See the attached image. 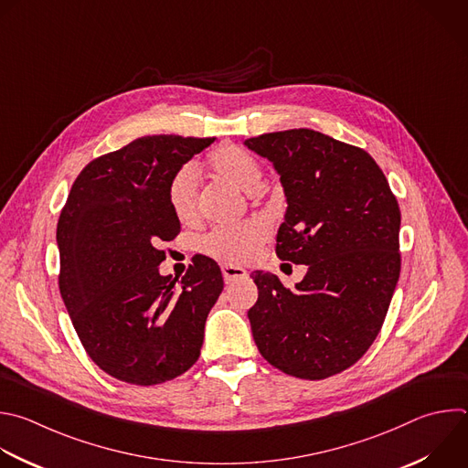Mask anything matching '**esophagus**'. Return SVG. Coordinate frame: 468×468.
I'll return each mask as SVG.
<instances>
[{"instance_id":"esophagus-1","label":"esophagus","mask_w":468,"mask_h":468,"mask_svg":"<svg viewBox=\"0 0 468 468\" xmlns=\"http://www.w3.org/2000/svg\"><path fill=\"white\" fill-rule=\"evenodd\" d=\"M222 275H224L226 282H233V281H239V279H244L248 275V271L244 268H240V266L224 264L222 266Z\"/></svg>"}]
</instances>
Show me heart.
Masks as SVG:
<instances>
[{"label": "heart", "mask_w": 468, "mask_h": 468, "mask_svg": "<svg viewBox=\"0 0 468 468\" xmlns=\"http://www.w3.org/2000/svg\"><path fill=\"white\" fill-rule=\"evenodd\" d=\"M209 171L246 193H255L262 184V164L246 148L224 143L207 160ZM167 202L175 218L182 224H195L200 218V193L197 171L184 165L175 173L167 187ZM268 239V226L262 220H246L233 226L215 228L202 239V251L220 262L244 264Z\"/></svg>", "instance_id": "b5f03b06"}]
</instances>
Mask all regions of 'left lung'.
<instances>
[{"instance_id":"1","label":"left lung","mask_w":468,"mask_h":468,"mask_svg":"<svg viewBox=\"0 0 468 468\" xmlns=\"http://www.w3.org/2000/svg\"><path fill=\"white\" fill-rule=\"evenodd\" d=\"M281 176L288 209L277 231L281 261L306 264L295 290L253 271L248 310L259 353L279 371L324 380L373 346L400 275V209L371 155L310 128L244 141Z\"/></svg>"}]
</instances>
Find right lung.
<instances>
[{"mask_svg": "<svg viewBox=\"0 0 468 468\" xmlns=\"http://www.w3.org/2000/svg\"><path fill=\"white\" fill-rule=\"evenodd\" d=\"M215 137L146 135L99 155L62 207L58 288L88 356L110 377L155 386L200 356L204 327L224 279L195 255L180 284L160 275L162 242L180 233L167 187Z\"/></svg>", "mask_w": 468, "mask_h": 468, "instance_id": "obj_1", "label": "right lung"}]
</instances>
